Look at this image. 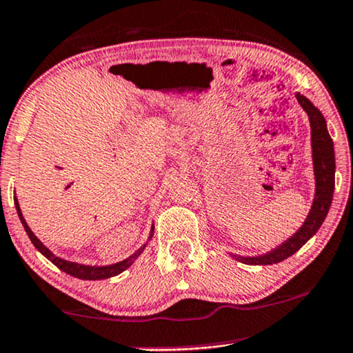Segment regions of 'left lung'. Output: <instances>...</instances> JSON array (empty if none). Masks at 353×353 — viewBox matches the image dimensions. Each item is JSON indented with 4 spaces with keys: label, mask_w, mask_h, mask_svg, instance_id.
<instances>
[{
    "label": "left lung",
    "mask_w": 353,
    "mask_h": 353,
    "mask_svg": "<svg viewBox=\"0 0 353 353\" xmlns=\"http://www.w3.org/2000/svg\"><path fill=\"white\" fill-rule=\"evenodd\" d=\"M296 99L307 114L311 123V143H313V161H314V174H316V197L311 207L310 215H307L305 225L298 230L288 241H285L282 246L274 251L264 254L259 257H241L233 256L236 261L244 262L251 265H270L279 264L285 259L293 256L303 244L306 243L316 231L321 228L325 215H327L329 207H331L334 184H336V158H334V143L329 135L325 120L316 107L306 99L305 96L296 94Z\"/></svg>",
    "instance_id": "1"
}]
</instances>
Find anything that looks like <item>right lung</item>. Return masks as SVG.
<instances>
[{"label":"right lung","instance_id":"right-lung-1","mask_svg":"<svg viewBox=\"0 0 353 353\" xmlns=\"http://www.w3.org/2000/svg\"><path fill=\"white\" fill-rule=\"evenodd\" d=\"M14 203H16V210H17V215H19L21 221H22V226H24L26 233H28V236L30 238V241H32V244L35 248L39 249L40 252L46 256L48 261L52 262V264H55L58 269L63 270L65 274H70L71 276H77V279H81V280H102V279H109V276H115L119 274H122V272L125 269H128L133 264V261L140 256L141 252H143V248H140L135 254H132L130 257L125 259V261L119 262V264H114V265H105V267H89V265H81V264H74V262H68V261H63V259L53 256V254L48 251V249L43 246L42 243L37 239V236H35L32 231H30V228L28 226V223H26L24 218H22V213H21V208H19V203H17V200L14 199ZM153 231L151 230V234L150 238L153 236Z\"/></svg>","mask_w":353,"mask_h":353}]
</instances>
